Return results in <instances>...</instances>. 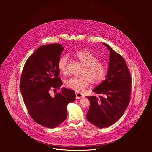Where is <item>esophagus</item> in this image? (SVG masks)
I'll use <instances>...</instances> for the list:
<instances>
[{
    "label": "esophagus",
    "mask_w": 152,
    "mask_h": 152,
    "mask_svg": "<svg viewBox=\"0 0 152 152\" xmlns=\"http://www.w3.org/2000/svg\"><path fill=\"white\" fill-rule=\"evenodd\" d=\"M75 95H76V99H82L84 97L83 94L78 92H75Z\"/></svg>",
    "instance_id": "34e87169"
}]
</instances>
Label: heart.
<instances>
[{"label":"heart","instance_id":"obj_1","mask_svg":"<svg viewBox=\"0 0 152 152\" xmlns=\"http://www.w3.org/2000/svg\"><path fill=\"white\" fill-rule=\"evenodd\" d=\"M76 58L85 66L81 77H71L65 81L66 87L77 92H81L84 88L88 86L89 83L93 85L101 83L105 79L107 68L106 65L98 61L96 56L87 50H82L75 53ZM68 56L64 55L58 61L59 71L65 74L67 73V63Z\"/></svg>","mask_w":152,"mask_h":152}]
</instances>
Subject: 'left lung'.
<instances>
[{
    "instance_id": "8db88e82",
    "label": "left lung",
    "mask_w": 152,
    "mask_h": 152,
    "mask_svg": "<svg viewBox=\"0 0 152 152\" xmlns=\"http://www.w3.org/2000/svg\"><path fill=\"white\" fill-rule=\"evenodd\" d=\"M109 63L106 79L92 91L102 96H87L90 106L87 119L100 128L109 127L124 115L129 104L132 79L124 58L107 44Z\"/></svg>"
}]
</instances>
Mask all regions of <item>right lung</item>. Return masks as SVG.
<instances>
[{"instance_id":"obj_1","label":"right lung","mask_w":152,"mask_h":152,"mask_svg":"<svg viewBox=\"0 0 152 152\" xmlns=\"http://www.w3.org/2000/svg\"><path fill=\"white\" fill-rule=\"evenodd\" d=\"M64 47L60 44L40 46L27 60L22 71L20 89L31 118L44 127L54 128L67 117L66 107L75 99L73 90L62 88L58 61Z\"/></svg>"}]
</instances>
